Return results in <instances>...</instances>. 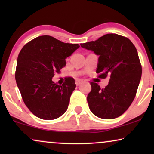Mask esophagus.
I'll use <instances>...</instances> for the list:
<instances>
[{
    "mask_svg": "<svg viewBox=\"0 0 154 154\" xmlns=\"http://www.w3.org/2000/svg\"><path fill=\"white\" fill-rule=\"evenodd\" d=\"M81 83H83V81H82V80H81V79H77L76 81H75V84H76L77 86L81 85Z\"/></svg>",
    "mask_w": 154,
    "mask_h": 154,
    "instance_id": "obj_1",
    "label": "esophagus"
}]
</instances>
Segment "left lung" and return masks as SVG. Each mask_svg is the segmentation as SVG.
<instances>
[{
  "label": "left lung",
  "mask_w": 154,
  "mask_h": 154,
  "mask_svg": "<svg viewBox=\"0 0 154 154\" xmlns=\"http://www.w3.org/2000/svg\"><path fill=\"white\" fill-rule=\"evenodd\" d=\"M99 56L96 72L109 84L101 89L91 82L87 100L91 112L100 119H113L123 114L135 97L142 76V66L136 48L128 38L108 33L97 41L81 44Z\"/></svg>",
  "instance_id": "left-lung-1"
}]
</instances>
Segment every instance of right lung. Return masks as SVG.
<instances>
[{"instance_id":"1","label":"right lung","mask_w":154,"mask_h":154,"mask_svg":"<svg viewBox=\"0 0 154 154\" xmlns=\"http://www.w3.org/2000/svg\"><path fill=\"white\" fill-rule=\"evenodd\" d=\"M80 47L42 35L26 44L19 54L15 72L24 104L35 116L53 120L64 114L75 90V80L68 77L57 85L52 81L66 65V59Z\"/></svg>"}]
</instances>
